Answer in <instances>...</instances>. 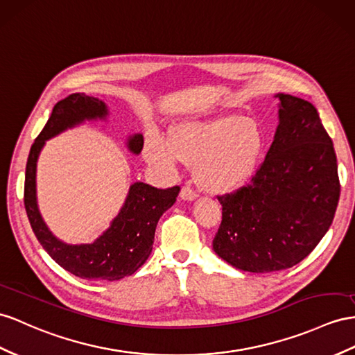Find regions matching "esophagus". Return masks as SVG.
Masks as SVG:
<instances>
[{
  "instance_id": "esophagus-1",
  "label": "esophagus",
  "mask_w": 355,
  "mask_h": 355,
  "mask_svg": "<svg viewBox=\"0 0 355 355\" xmlns=\"http://www.w3.org/2000/svg\"><path fill=\"white\" fill-rule=\"evenodd\" d=\"M180 198L183 199V201L192 202V201H195V199H196V192H195V190L190 189L189 186H184L183 189H181V192H180Z\"/></svg>"
}]
</instances>
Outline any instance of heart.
<instances>
[{"instance_id":"heart-1","label":"heart","mask_w":355,"mask_h":355,"mask_svg":"<svg viewBox=\"0 0 355 355\" xmlns=\"http://www.w3.org/2000/svg\"><path fill=\"white\" fill-rule=\"evenodd\" d=\"M264 138L255 123L240 116L178 123L171 136L159 132L145 139V157L151 165L174 171L180 162L195 165V180L204 192H237L255 174Z\"/></svg>"}]
</instances>
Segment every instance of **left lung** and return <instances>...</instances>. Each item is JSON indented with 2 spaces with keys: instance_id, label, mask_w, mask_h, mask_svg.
<instances>
[{
  "instance_id": "left-lung-1",
  "label": "left lung",
  "mask_w": 355,
  "mask_h": 355,
  "mask_svg": "<svg viewBox=\"0 0 355 355\" xmlns=\"http://www.w3.org/2000/svg\"><path fill=\"white\" fill-rule=\"evenodd\" d=\"M277 98L279 124L250 184L219 198L222 223L216 255L250 272L294 267L329 231L340 184L333 142L304 98Z\"/></svg>"
}]
</instances>
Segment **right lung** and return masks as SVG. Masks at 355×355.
Here are the masks:
<instances>
[{"instance_id": "1", "label": "right lung", "mask_w": 355, "mask_h": 355, "mask_svg": "<svg viewBox=\"0 0 355 355\" xmlns=\"http://www.w3.org/2000/svg\"><path fill=\"white\" fill-rule=\"evenodd\" d=\"M107 105L97 97L75 93L61 100L30 150L25 171L24 202L33 232L49 257L71 275L87 280H118L132 276L148 259L154 232L162 214L174 205L180 187L156 189L141 181L132 183L120 211L107 228L91 243H67L58 239L44 222L37 202V162L46 141L87 123L109 121ZM142 133L125 138L135 156L142 151Z\"/></svg>"}]
</instances>
